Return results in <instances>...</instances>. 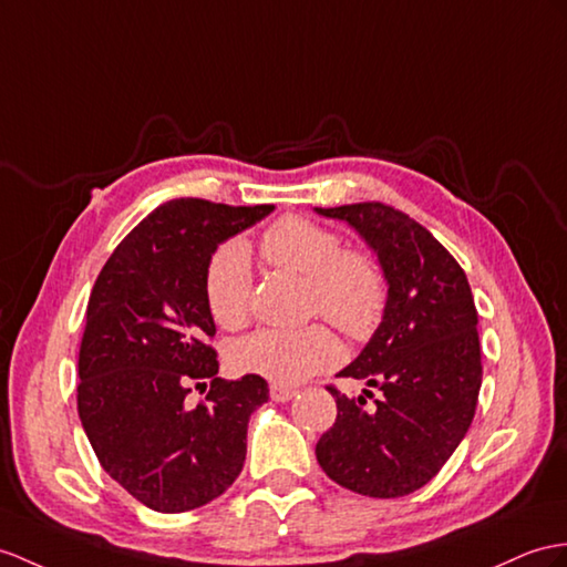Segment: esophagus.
Listing matches in <instances>:
<instances>
[{"label":"esophagus","mask_w":567,"mask_h":567,"mask_svg":"<svg viewBox=\"0 0 567 567\" xmlns=\"http://www.w3.org/2000/svg\"><path fill=\"white\" fill-rule=\"evenodd\" d=\"M269 396L274 399V402H279V404H284V402H288V399H293L296 396V390L293 388H286V384H271L269 388Z\"/></svg>","instance_id":"obj_1"}]
</instances>
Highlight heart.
Listing matches in <instances>:
<instances>
[{"label": "heart", "instance_id": "1", "mask_svg": "<svg viewBox=\"0 0 567 567\" xmlns=\"http://www.w3.org/2000/svg\"><path fill=\"white\" fill-rule=\"evenodd\" d=\"M259 250L271 267L308 284V310L334 324L351 341H368L390 308V279L382 261L351 250L337 230L302 216H284L265 228ZM204 300L214 322L240 329L252 306L250 252L240 240L220 243L204 269ZM341 347L327 324L300 329H259L240 339L230 361L276 384H296L339 363Z\"/></svg>", "mask_w": 567, "mask_h": 567}]
</instances>
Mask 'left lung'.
Segmentation results:
<instances>
[{
	"mask_svg": "<svg viewBox=\"0 0 567 567\" xmlns=\"http://www.w3.org/2000/svg\"><path fill=\"white\" fill-rule=\"evenodd\" d=\"M351 224L390 279L382 327L339 378L382 392L375 409L334 384L337 421L315 447L339 486L370 498H402L431 481L474 421L481 390L478 312L466 274L433 233L382 202L317 209Z\"/></svg>",
	"mask_w": 567,
	"mask_h": 567,
	"instance_id": "8db88e82",
	"label": "left lung"
}]
</instances>
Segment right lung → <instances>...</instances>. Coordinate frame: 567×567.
Instances as JSON below:
<instances>
[{
	"label": "right lung",
	"mask_w": 567,
	"mask_h": 567,
	"mask_svg": "<svg viewBox=\"0 0 567 567\" xmlns=\"http://www.w3.org/2000/svg\"><path fill=\"white\" fill-rule=\"evenodd\" d=\"M271 209L165 202L95 279L79 349V419L105 472L156 513L212 503L243 472L247 421L269 388L259 375L218 378L204 269L220 243ZM206 381L207 399L192 408L190 384Z\"/></svg>",
	"instance_id": "obj_1"
}]
</instances>
